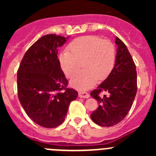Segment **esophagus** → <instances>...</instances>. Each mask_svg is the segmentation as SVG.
I'll list each match as a JSON object with an SVG mask.
<instances>
[{"mask_svg":"<svg viewBox=\"0 0 156 156\" xmlns=\"http://www.w3.org/2000/svg\"><path fill=\"white\" fill-rule=\"evenodd\" d=\"M78 97L81 98H89L90 95L87 92H79L78 93Z\"/></svg>","mask_w":156,"mask_h":156,"instance_id":"obj_1","label":"esophagus"}]
</instances>
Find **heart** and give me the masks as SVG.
Masks as SVG:
<instances>
[{"label":"heart","instance_id":"b5f03b06","mask_svg":"<svg viewBox=\"0 0 156 156\" xmlns=\"http://www.w3.org/2000/svg\"><path fill=\"white\" fill-rule=\"evenodd\" d=\"M59 55L62 71L68 78L75 75L83 62L85 69L70 81L73 87L81 90L92 87L97 79L103 80L111 73L115 62V50L112 44L99 37L87 35L75 39Z\"/></svg>","mask_w":156,"mask_h":156}]
</instances>
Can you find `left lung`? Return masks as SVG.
Masks as SVG:
<instances>
[{"label":"left lung","instance_id":"left-lung-1","mask_svg":"<svg viewBox=\"0 0 156 156\" xmlns=\"http://www.w3.org/2000/svg\"><path fill=\"white\" fill-rule=\"evenodd\" d=\"M117 45L115 63L106 80L90 93L97 100L99 106L93 112L90 118L93 122L102 127H111L122 122L130 111L136 94V66L126 45L115 37ZM103 90L109 96L100 98L98 94Z\"/></svg>","mask_w":156,"mask_h":156}]
</instances>
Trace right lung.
<instances>
[{"label":"right lung","instance_id":"1","mask_svg":"<svg viewBox=\"0 0 156 156\" xmlns=\"http://www.w3.org/2000/svg\"><path fill=\"white\" fill-rule=\"evenodd\" d=\"M69 37L47 34L26 51L17 72V90L22 106L37 125L48 128L60 125L78 92L67 88L58 48Z\"/></svg>","mask_w":156,"mask_h":156}]
</instances>
